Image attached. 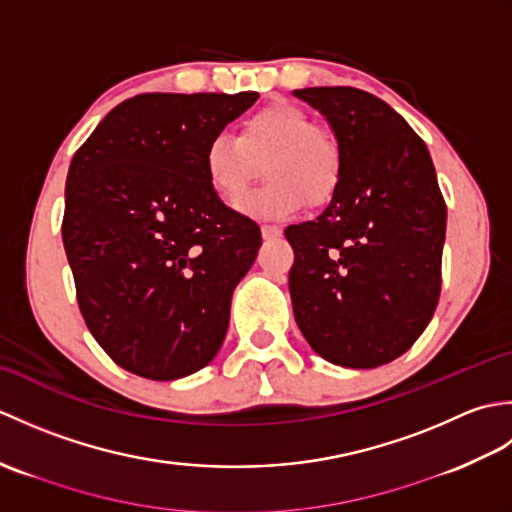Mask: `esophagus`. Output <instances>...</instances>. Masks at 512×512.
Instances as JSON below:
<instances>
[{
	"label": "esophagus",
	"mask_w": 512,
	"mask_h": 512,
	"mask_svg": "<svg viewBox=\"0 0 512 512\" xmlns=\"http://www.w3.org/2000/svg\"><path fill=\"white\" fill-rule=\"evenodd\" d=\"M281 233H284V231H281L279 226H270V224L262 226V237L264 239H277V237H281Z\"/></svg>",
	"instance_id": "obj_1"
}]
</instances>
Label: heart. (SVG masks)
Here are the masks:
<instances>
[{
    "label": "heart",
    "instance_id": "heart-1",
    "mask_svg": "<svg viewBox=\"0 0 512 512\" xmlns=\"http://www.w3.org/2000/svg\"><path fill=\"white\" fill-rule=\"evenodd\" d=\"M202 165L217 198L235 206L262 165L268 182L242 202L246 215L279 220L306 200L325 204L339 189L343 156L328 129L314 127L303 107L275 101L246 116L237 138L215 134L204 147Z\"/></svg>",
    "mask_w": 512,
    "mask_h": 512
}]
</instances>
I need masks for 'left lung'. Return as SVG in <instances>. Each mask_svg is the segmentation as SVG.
I'll use <instances>...</instances> for the list:
<instances>
[{"label":"left lung","instance_id":"left-lung-1","mask_svg":"<svg viewBox=\"0 0 512 512\" xmlns=\"http://www.w3.org/2000/svg\"><path fill=\"white\" fill-rule=\"evenodd\" d=\"M295 96L328 118L343 156L328 209L286 228L297 325L325 361L385 365L416 343L440 299L447 204L436 169L424 140L374 94Z\"/></svg>","mask_w":512,"mask_h":512}]
</instances>
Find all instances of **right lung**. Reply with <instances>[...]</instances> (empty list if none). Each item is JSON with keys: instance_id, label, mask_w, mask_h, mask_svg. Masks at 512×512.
Wrapping results in <instances>:
<instances>
[{"instance_id": "right-lung-1", "label": "right lung", "mask_w": 512, "mask_h": 512, "mask_svg": "<svg viewBox=\"0 0 512 512\" xmlns=\"http://www.w3.org/2000/svg\"><path fill=\"white\" fill-rule=\"evenodd\" d=\"M257 96L138 94L70 162L61 235L76 301L127 372L176 380L222 347L262 231L217 198L202 154Z\"/></svg>"}]
</instances>
